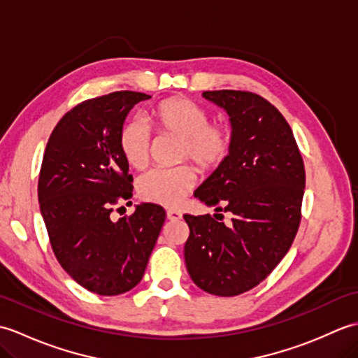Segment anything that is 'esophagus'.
<instances>
[{
	"instance_id": "1",
	"label": "esophagus",
	"mask_w": 358,
	"mask_h": 358,
	"mask_svg": "<svg viewBox=\"0 0 358 358\" xmlns=\"http://www.w3.org/2000/svg\"><path fill=\"white\" fill-rule=\"evenodd\" d=\"M167 218H169L171 222H177V220L181 218V212L175 210V209H169L167 210Z\"/></svg>"
}]
</instances>
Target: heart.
Returning <instances> with one entry per match:
<instances>
[{
	"instance_id": "obj_1",
	"label": "heart",
	"mask_w": 358,
	"mask_h": 358,
	"mask_svg": "<svg viewBox=\"0 0 358 358\" xmlns=\"http://www.w3.org/2000/svg\"><path fill=\"white\" fill-rule=\"evenodd\" d=\"M150 121L162 136L178 138L177 162H191L203 173L215 172L229 158L234 148V129L223 121H210L206 106L187 96H171L150 109ZM120 150L127 164L143 171L150 162L152 138L146 124L129 120L118 135ZM195 186L192 166L155 169L141 177L138 194L144 201L173 208Z\"/></svg>"
}]
</instances>
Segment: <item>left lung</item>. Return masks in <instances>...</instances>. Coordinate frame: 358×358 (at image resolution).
Returning a JSON list of instances; mask_svg holds the SVG:
<instances>
[{
  "instance_id": "obj_1",
  "label": "left lung",
  "mask_w": 358,
  "mask_h": 358,
  "mask_svg": "<svg viewBox=\"0 0 358 358\" xmlns=\"http://www.w3.org/2000/svg\"><path fill=\"white\" fill-rule=\"evenodd\" d=\"M203 96L229 113L234 148L194 195L232 218L224 224L217 220L223 214H186L185 262L203 291L234 296L260 285L292 246L305 163L291 126L263 96L246 90H208Z\"/></svg>"
}]
</instances>
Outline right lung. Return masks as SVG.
I'll use <instances>...</instances> for the list:
<instances>
[{
    "label": "right lung",
    "mask_w": 358,
    "mask_h": 358,
    "mask_svg": "<svg viewBox=\"0 0 358 358\" xmlns=\"http://www.w3.org/2000/svg\"><path fill=\"white\" fill-rule=\"evenodd\" d=\"M148 98L120 90L77 104L44 150L38 201L52 250L78 285L98 295H120L140 283L166 220L154 203L138 204L118 222L110 218L121 203L132 204L134 178L118 135L129 110Z\"/></svg>",
    "instance_id": "add662e5"
}]
</instances>
